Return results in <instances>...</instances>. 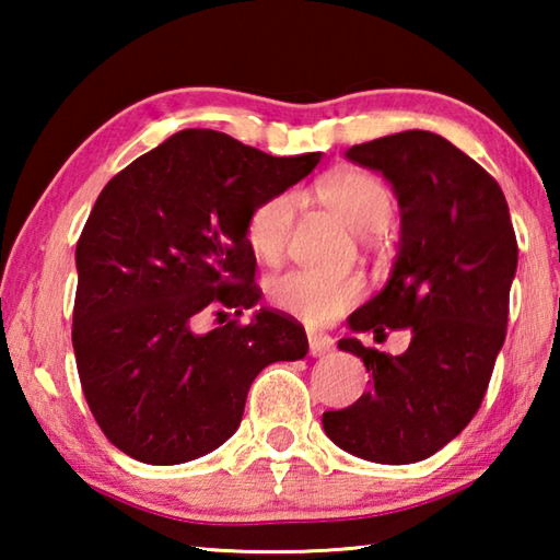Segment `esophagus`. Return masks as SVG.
Wrapping results in <instances>:
<instances>
[{
	"label": "esophagus",
	"instance_id": "1",
	"mask_svg": "<svg viewBox=\"0 0 560 560\" xmlns=\"http://www.w3.org/2000/svg\"><path fill=\"white\" fill-rule=\"evenodd\" d=\"M308 350L311 355H326L334 350V338L326 334H316V330H308Z\"/></svg>",
	"mask_w": 560,
	"mask_h": 560
}]
</instances>
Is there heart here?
<instances>
[{
  "mask_svg": "<svg viewBox=\"0 0 560 560\" xmlns=\"http://www.w3.org/2000/svg\"><path fill=\"white\" fill-rule=\"evenodd\" d=\"M318 197L348 230L375 234L393 217V192L381 177L365 170H340L318 185ZM299 217V195L291 189L269 195L246 220V244L264 264H277L289 249ZM358 277H318L311 271H289L269 283V301L283 314L311 326H324L363 299Z\"/></svg>",
  "mask_w": 560,
  "mask_h": 560,
  "instance_id": "heart-1",
  "label": "heart"
}]
</instances>
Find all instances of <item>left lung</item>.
Returning <instances> with one entry per match:
<instances>
[{"label": "left lung", "instance_id": "8db88e82", "mask_svg": "<svg viewBox=\"0 0 560 560\" xmlns=\"http://www.w3.org/2000/svg\"><path fill=\"white\" fill-rule=\"evenodd\" d=\"M346 155L390 179L402 214L390 279L348 326L410 328L412 340L402 355L338 340L373 381L358 402L324 412V430L355 457L412 464L457 438L485 400L506 338L518 244L497 179L442 136L405 130Z\"/></svg>", "mask_w": 560, "mask_h": 560}]
</instances>
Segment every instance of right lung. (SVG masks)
<instances>
[{
    "mask_svg": "<svg viewBox=\"0 0 560 560\" xmlns=\"http://www.w3.org/2000/svg\"><path fill=\"white\" fill-rule=\"evenodd\" d=\"M320 153L273 158L224 132L179 130L103 187L75 244L73 353L103 434L145 464H183L240 428L254 377L308 353L303 326L261 308L246 220Z\"/></svg>",
    "mask_w": 560,
    "mask_h": 560,
    "instance_id": "right-lung-1",
    "label": "right lung"
}]
</instances>
